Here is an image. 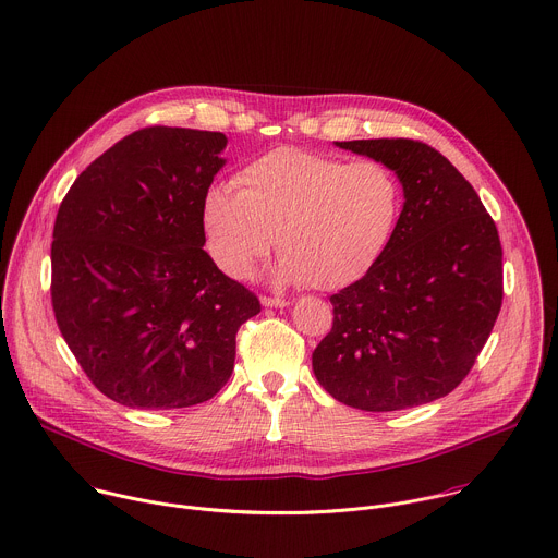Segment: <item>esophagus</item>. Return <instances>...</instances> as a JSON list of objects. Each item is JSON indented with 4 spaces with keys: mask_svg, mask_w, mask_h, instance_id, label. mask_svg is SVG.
I'll return each mask as SVG.
<instances>
[{
    "mask_svg": "<svg viewBox=\"0 0 558 558\" xmlns=\"http://www.w3.org/2000/svg\"><path fill=\"white\" fill-rule=\"evenodd\" d=\"M260 304H263V306H267V308H284V306H289V300H284V298H267V295H263V298H260Z\"/></svg>",
    "mask_w": 558,
    "mask_h": 558,
    "instance_id": "esophagus-1",
    "label": "esophagus"
}]
</instances>
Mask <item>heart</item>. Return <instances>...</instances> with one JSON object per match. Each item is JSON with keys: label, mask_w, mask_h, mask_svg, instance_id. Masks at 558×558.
Wrapping results in <instances>:
<instances>
[{"label": "heart", "mask_w": 558, "mask_h": 558, "mask_svg": "<svg viewBox=\"0 0 558 558\" xmlns=\"http://www.w3.org/2000/svg\"><path fill=\"white\" fill-rule=\"evenodd\" d=\"M234 185H213L202 204L206 245L219 269L247 280L278 243L276 280L324 291L356 282L384 258L405 206L390 166L289 146L247 163Z\"/></svg>", "instance_id": "1"}]
</instances>
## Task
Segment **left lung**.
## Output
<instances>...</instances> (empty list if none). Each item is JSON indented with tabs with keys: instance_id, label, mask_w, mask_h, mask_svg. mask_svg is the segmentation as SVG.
Instances as JSON below:
<instances>
[{
	"instance_id": "1",
	"label": "left lung",
	"mask_w": 558,
	"mask_h": 558,
	"mask_svg": "<svg viewBox=\"0 0 558 558\" xmlns=\"http://www.w3.org/2000/svg\"><path fill=\"white\" fill-rule=\"evenodd\" d=\"M335 146L390 166L405 206L384 258L330 295L335 319L313 352L315 379L365 412L442 399L469 375L501 308L497 228L436 148L403 137Z\"/></svg>"
}]
</instances>
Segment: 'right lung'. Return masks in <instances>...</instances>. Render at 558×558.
Here are the masks:
<instances>
[{
    "mask_svg": "<svg viewBox=\"0 0 558 558\" xmlns=\"http://www.w3.org/2000/svg\"><path fill=\"white\" fill-rule=\"evenodd\" d=\"M223 133L148 126L92 161L52 243L57 324L89 381L137 410L210 401L258 298L204 250L202 204L226 166Z\"/></svg>",
    "mask_w": 558,
    "mask_h": 558,
    "instance_id": "add662e5",
    "label": "right lung"
}]
</instances>
